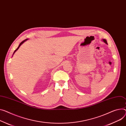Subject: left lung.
I'll use <instances>...</instances> for the list:
<instances>
[{
	"mask_svg": "<svg viewBox=\"0 0 126 126\" xmlns=\"http://www.w3.org/2000/svg\"><path fill=\"white\" fill-rule=\"evenodd\" d=\"M103 42H104V43H105L106 44H108V43H107V41H106V40H105V39H103Z\"/></svg>",
	"mask_w": 126,
	"mask_h": 126,
	"instance_id": "8db88e82",
	"label": "left lung"
}]
</instances>
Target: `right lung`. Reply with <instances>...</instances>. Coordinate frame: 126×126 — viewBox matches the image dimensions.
Segmentation results:
<instances>
[{"mask_svg": "<svg viewBox=\"0 0 126 126\" xmlns=\"http://www.w3.org/2000/svg\"><path fill=\"white\" fill-rule=\"evenodd\" d=\"M26 40H27V39H26V40H25L23 41H22V42H21V43L20 44V45H19V46H18V47L17 48V49H16V50H15V51H14V53H15V52H16V50H17L18 49L19 47H20V46L22 45V44H23V43H24V42L25 41H26Z\"/></svg>", "mask_w": 126, "mask_h": 126, "instance_id": "right-lung-1", "label": "right lung"}]
</instances>
